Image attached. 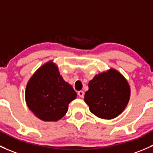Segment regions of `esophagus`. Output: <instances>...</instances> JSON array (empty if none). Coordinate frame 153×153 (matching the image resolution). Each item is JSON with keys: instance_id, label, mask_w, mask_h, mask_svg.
<instances>
[{"instance_id": "esophagus-1", "label": "esophagus", "mask_w": 153, "mask_h": 153, "mask_svg": "<svg viewBox=\"0 0 153 153\" xmlns=\"http://www.w3.org/2000/svg\"><path fill=\"white\" fill-rule=\"evenodd\" d=\"M78 96H79V97H81V98H83V97H84V92H83V91H78Z\"/></svg>"}]
</instances>
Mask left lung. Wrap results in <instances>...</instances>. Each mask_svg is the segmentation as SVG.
I'll return each mask as SVG.
<instances>
[{
    "label": "left lung",
    "mask_w": 153,
    "mask_h": 153,
    "mask_svg": "<svg viewBox=\"0 0 153 153\" xmlns=\"http://www.w3.org/2000/svg\"><path fill=\"white\" fill-rule=\"evenodd\" d=\"M131 97V87L126 78L114 68L97 74L89 82L84 101L93 114L112 120L121 114Z\"/></svg>",
    "instance_id": "1"
}]
</instances>
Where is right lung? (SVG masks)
<instances>
[{
	"label": "right lung",
	"instance_id": "add662e5",
	"mask_svg": "<svg viewBox=\"0 0 153 153\" xmlns=\"http://www.w3.org/2000/svg\"><path fill=\"white\" fill-rule=\"evenodd\" d=\"M77 94L49 61L39 67L27 83L25 99L32 113L45 122H57L67 114Z\"/></svg>",
	"mask_w": 153,
	"mask_h": 153
}]
</instances>
